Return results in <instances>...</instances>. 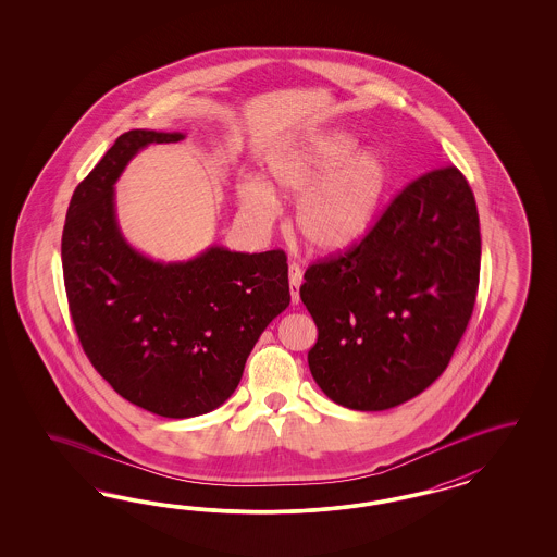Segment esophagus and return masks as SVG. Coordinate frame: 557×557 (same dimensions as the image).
<instances>
[{
    "instance_id": "esophagus-1",
    "label": "esophagus",
    "mask_w": 557,
    "mask_h": 557,
    "mask_svg": "<svg viewBox=\"0 0 557 557\" xmlns=\"http://www.w3.org/2000/svg\"><path fill=\"white\" fill-rule=\"evenodd\" d=\"M287 275H289V294H292V304L300 302V286H302V270L300 265L292 263L287 268Z\"/></svg>"
}]
</instances>
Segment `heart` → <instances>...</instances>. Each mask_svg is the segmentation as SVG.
Returning a JSON list of instances; mask_svg holds the SVG:
<instances>
[{
	"instance_id": "1",
	"label": "heart",
	"mask_w": 557,
	"mask_h": 557,
	"mask_svg": "<svg viewBox=\"0 0 557 557\" xmlns=\"http://www.w3.org/2000/svg\"><path fill=\"white\" fill-rule=\"evenodd\" d=\"M343 128L312 131L265 157V180L236 184L243 214L259 228L280 214V198H296L292 226L319 253H341L370 233L388 194L389 168L382 152L359 149Z\"/></svg>"
}]
</instances>
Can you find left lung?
I'll return each mask as SVG.
<instances>
[{
  "label": "left lung",
  "instance_id": "8db88e82",
  "mask_svg": "<svg viewBox=\"0 0 557 557\" xmlns=\"http://www.w3.org/2000/svg\"><path fill=\"white\" fill-rule=\"evenodd\" d=\"M480 219L459 169L438 168L394 198L345 255L310 265L300 298L319 338L308 366L351 410H386L429 388L472 317Z\"/></svg>",
  "mask_w": 557,
  "mask_h": 557
}]
</instances>
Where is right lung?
I'll return each instance as SVG.
<instances>
[{
	"label": "right lung",
	"instance_id": "right-lung-1",
	"mask_svg": "<svg viewBox=\"0 0 557 557\" xmlns=\"http://www.w3.org/2000/svg\"><path fill=\"white\" fill-rule=\"evenodd\" d=\"M184 133L136 128L73 191L61 259L85 355L128 403L165 419L200 417L235 392L255 343L289 306L284 251L212 245L187 261H154L116 219L122 171L149 145Z\"/></svg>",
	"mask_w": 557,
	"mask_h": 557
}]
</instances>
